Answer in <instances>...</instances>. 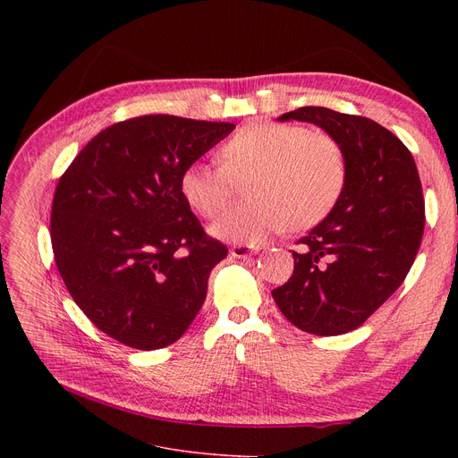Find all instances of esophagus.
Segmentation results:
<instances>
[{
	"instance_id": "34e87169",
	"label": "esophagus",
	"mask_w": 458,
	"mask_h": 458,
	"mask_svg": "<svg viewBox=\"0 0 458 458\" xmlns=\"http://www.w3.org/2000/svg\"><path fill=\"white\" fill-rule=\"evenodd\" d=\"M258 252V247L256 245H245V243H239V245H233L230 249V254L233 258H249L250 254H256Z\"/></svg>"
}]
</instances>
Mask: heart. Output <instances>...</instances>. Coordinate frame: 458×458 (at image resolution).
<instances>
[{
  "label": "heart",
  "mask_w": 458,
  "mask_h": 458,
  "mask_svg": "<svg viewBox=\"0 0 458 458\" xmlns=\"http://www.w3.org/2000/svg\"><path fill=\"white\" fill-rule=\"evenodd\" d=\"M219 161L189 165L180 191L192 209L213 219L230 202L233 185L250 178L249 200L211 226L226 242L258 243L284 226H316L340 200L347 180L342 144L299 124H249L223 144Z\"/></svg>",
  "instance_id": "b5f03b06"
}]
</instances>
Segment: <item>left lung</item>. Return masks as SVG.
I'll use <instances>...</instances> for the list:
<instances>
[{"mask_svg":"<svg viewBox=\"0 0 458 458\" xmlns=\"http://www.w3.org/2000/svg\"><path fill=\"white\" fill-rule=\"evenodd\" d=\"M278 120L323 128L345 154L340 200L299 239L292 278L271 292L297 328L340 335L364 325L412 267L425 228L418 168L411 150L371 118L310 106Z\"/></svg>","mask_w":458,"mask_h":458,"instance_id":"8db88e82","label":"left lung"}]
</instances>
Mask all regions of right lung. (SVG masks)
<instances>
[{
    "label": "right lung",
    "mask_w": 458,
    "mask_h": 458,
    "mask_svg": "<svg viewBox=\"0 0 458 458\" xmlns=\"http://www.w3.org/2000/svg\"><path fill=\"white\" fill-rule=\"evenodd\" d=\"M230 123L144 114L96 135L59 178L52 249L90 323L140 351L174 344L204 304L228 249L180 191L185 168L233 131Z\"/></svg>",
    "instance_id": "add662e5"
}]
</instances>
